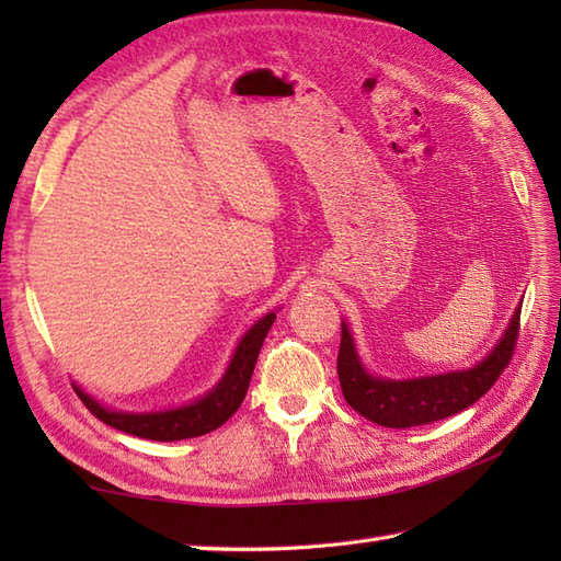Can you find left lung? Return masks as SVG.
<instances>
[{"label":"left lung","mask_w":561,"mask_h":561,"mask_svg":"<svg viewBox=\"0 0 561 561\" xmlns=\"http://www.w3.org/2000/svg\"><path fill=\"white\" fill-rule=\"evenodd\" d=\"M520 328V306L496 342V347L480 364L465 371H450L438 376L388 380L371 376L356 354L352 332L342 323V342L337 354V376L342 396L368 422L388 428H410L432 424L458 414L472 402H478L490 390L496 378L508 366L516 350Z\"/></svg>","instance_id":"left-lung-1"}]
</instances>
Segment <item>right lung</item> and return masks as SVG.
Segmentation results:
<instances>
[{"instance_id":"right-lung-1","label":"right lung","mask_w":561,"mask_h":561,"mask_svg":"<svg viewBox=\"0 0 561 561\" xmlns=\"http://www.w3.org/2000/svg\"><path fill=\"white\" fill-rule=\"evenodd\" d=\"M274 318L277 316L267 313L245 332L243 340L238 342L236 354L229 368H226L224 378L207 392L205 398L195 400L193 404H185V408H175L165 412H139V414L115 412V410L103 408L101 402L87 396V392L79 390L77 386L75 390L93 416H99L101 422H105L113 428H121L125 434L151 438V440H181V438H195L202 434H209L229 420L238 408H241L250 386V376H253L260 347L267 337Z\"/></svg>"}]
</instances>
